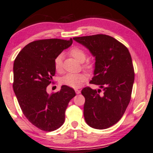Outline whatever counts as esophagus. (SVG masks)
Returning a JSON list of instances; mask_svg holds the SVG:
<instances>
[{
    "label": "esophagus",
    "instance_id": "obj_1",
    "mask_svg": "<svg viewBox=\"0 0 153 153\" xmlns=\"http://www.w3.org/2000/svg\"><path fill=\"white\" fill-rule=\"evenodd\" d=\"M75 92H76V94H79L81 93V91L79 90V89H75Z\"/></svg>",
    "mask_w": 153,
    "mask_h": 153
}]
</instances>
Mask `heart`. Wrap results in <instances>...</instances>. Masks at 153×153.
<instances>
[{
    "mask_svg": "<svg viewBox=\"0 0 153 153\" xmlns=\"http://www.w3.org/2000/svg\"><path fill=\"white\" fill-rule=\"evenodd\" d=\"M69 54L79 62H82L86 58V53L82 48L74 46L70 48ZM54 67L57 72H61L62 70V55H57L54 59ZM82 67L88 72H92L94 69L95 65L94 61L91 59H86L83 63ZM88 78L86 73H79V74H67L62 77L60 83L65 86L71 88H78L82 86Z\"/></svg>",
    "mask_w": 153,
    "mask_h": 153,
    "instance_id": "heart-1",
    "label": "heart"
}]
</instances>
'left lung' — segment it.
<instances>
[{"instance_id": "obj_1", "label": "left lung", "mask_w": 153, "mask_h": 153, "mask_svg": "<svg viewBox=\"0 0 153 153\" xmlns=\"http://www.w3.org/2000/svg\"><path fill=\"white\" fill-rule=\"evenodd\" d=\"M96 57L94 76L90 84L103 89L85 87L84 115L87 124L105 129L115 124L124 115L130 102L134 81L131 56L125 45L105 34L74 37Z\"/></svg>"}]
</instances>
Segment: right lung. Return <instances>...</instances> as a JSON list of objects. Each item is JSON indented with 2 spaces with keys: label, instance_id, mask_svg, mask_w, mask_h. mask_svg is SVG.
I'll list each match as a JSON object with an SVG mask.
<instances>
[{
  "label": "right lung",
  "instance_id": "obj_1",
  "mask_svg": "<svg viewBox=\"0 0 153 153\" xmlns=\"http://www.w3.org/2000/svg\"><path fill=\"white\" fill-rule=\"evenodd\" d=\"M72 39H42L25 45L13 65V90L26 118L39 129L53 131L64 124L68 103L74 90L62 86L48 94L46 88L55 76L54 59L72 44Z\"/></svg>",
  "mask_w": 153,
  "mask_h": 153
}]
</instances>
